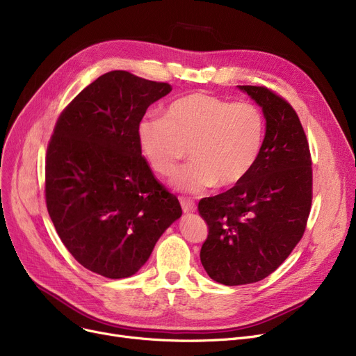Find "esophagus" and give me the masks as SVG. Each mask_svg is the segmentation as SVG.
I'll use <instances>...</instances> for the list:
<instances>
[{
    "label": "esophagus",
    "instance_id": "obj_1",
    "mask_svg": "<svg viewBox=\"0 0 356 356\" xmlns=\"http://www.w3.org/2000/svg\"><path fill=\"white\" fill-rule=\"evenodd\" d=\"M179 200H180L183 212H195V211H196V203H195L192 199L180 196Z\"/></svg>",
    "mask_w": 356,
    "mask_h": 356
}]
</instances>
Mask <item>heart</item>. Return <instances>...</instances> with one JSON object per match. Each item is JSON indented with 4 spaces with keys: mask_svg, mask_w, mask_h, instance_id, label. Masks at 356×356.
I'll return each instance as SVG.
<instances>
[{
    "mask_svg": "<svg viewBox=\"0 0 356 356\" xmlns=\"http://www.w3.org/2000/svg\"><path fill=\"white\" fill-rule=\"evenodd\" d=\"M137 136L143 156L161 176H172L189 149L193 160L176 175V188L199 192L216 183L231 188L258 161L266 117L252 102L195 92L168 105L164 118L141 120Z\"/></svg>",
    "mask_w": 356,
    "mask_h": 356,
    "instance_id": "heart-1",
    "label": "heart"
}]
</instances>
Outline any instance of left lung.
Returning a JSON list of instances; mask_svg holds the SVG:
<instances>
[{"label": "left lung", "instance_id": "8db88e82", "mask_svg": "<svg viewBox=\"0 0 356 356\" xmlns=\"http://www.w3.org/2000/svg\"><path fill=\"white\" fill-rule=\"evenodd\" d=\"M263 108L266 138L250 176L199 202L208 223L203 268L225 286L268 277L302 239L312 208V156L294 108L267 86H239Z\"/></svg>", "mask_w": 356, "mask_h": 356}]
</instances>
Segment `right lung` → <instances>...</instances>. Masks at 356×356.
Wrapping results in <instances>:
<instances>
[{
    "label": "right lung",
    "instance_id": "1",
    "mask_svg": "<svg viewBox=\"0 0 356 356\" xmlns=\"http://www.w3.org/2000/svg\"><path fill=\"white\" fill-rule=\"evenodd\" d=\"M172 86L108 72L62 111L47 144L44 196L63 245L106 278L136 274L161 234L181 216L138 144L147 108Z\"/></svg>",
    "mask_w": 356,
    "mask_h": 356
}]
</instances>
